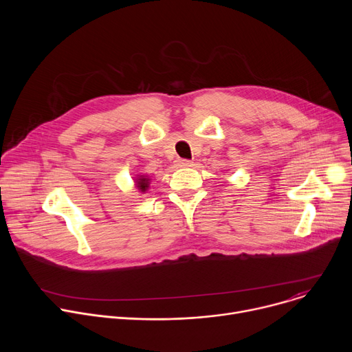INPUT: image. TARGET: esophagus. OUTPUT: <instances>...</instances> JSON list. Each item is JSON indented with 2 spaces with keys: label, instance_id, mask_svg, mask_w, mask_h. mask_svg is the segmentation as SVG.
I'll use <instances>...</instances> for the list:
<instances>
[{
  "label": "esophagus",
  "instance_id": "esophagus-1",
  "mask_svg": "<svg viewBox=\"0 0 352 352\" xmlns=\"http://www.w3.org/2000/svg\"><path fill=\"white\" fill-rule=\"evenodd\" d=\"M177 164L179 167H190L192 162L190 160H185V159H179V160H177Z\"/></svg>",
  "mask_w": 352,
  "mask_h": 352
}]
</instances>
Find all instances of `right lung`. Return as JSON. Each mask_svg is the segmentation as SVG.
Instances as JSON below:
<instances>
[{
    "instance_id": "right-lung-1",
    "label": "right lung",
    "mask_w": 352,
    "mask_h": 352,
    "mask_svg": "<svg viewBox=\"0 0 352 352\" xmlns=\"http://www.w3.org/2000/svg\"><path fill=\"white\" fill-rule=\"evenodd\" d=\"M138 186H139V189H140L142 192H144V190L147 189V186H148V179H147V178H139Z\"/></svg>"
}]
</instances>
